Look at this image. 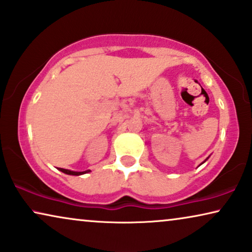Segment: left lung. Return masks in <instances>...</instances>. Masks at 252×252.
<instances>
[{"mask_svg": "<svg viewBox=\"0 0 252 252\" xmlns=\"http://www.w3.org/2000/svg\"><path fill=\"white\" fill-rule=\"evenodd\" d=\"M208 159H209V157H208V158H206V159H205V160H204V161H203V163H205V161H206V160H208ZM203 163H201V164H199V165H202V164H203Z\"/></svg>", "mask_w": 252, "mask_h": 252, "instance_id": "obj_1", "label": "left lung"}]
</instances>
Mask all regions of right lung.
<instances>
[{
	"label": "right lung",
	"mask_w": 252,
	"mask_h": 252,
	"mask_svg": "<svg viewBox=\"0 0 252 252\" xmlns=\"http://www.w3.org/2000/svg\"><path fill=\"white\" fill-rule=\"evenodd\" d=\"M61 172H63L65 174H68V175H82V174H86L88 173V172H91V170H87V171H82V172H77V171H71V170H65V168H58Z\"/></svg>",
	"instance_id": "obj_1"
}]
</instances>
